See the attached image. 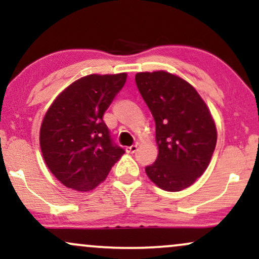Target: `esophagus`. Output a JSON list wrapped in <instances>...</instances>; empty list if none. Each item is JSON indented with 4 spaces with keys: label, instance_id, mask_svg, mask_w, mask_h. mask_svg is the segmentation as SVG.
<instances>
[{
    "label": "esophagus",
    "instance_id": "esophagus-1",
    "mask_svg": "<svg viewBox=\"0 0 259 259\" xmlns=\"http://www.w3.org/2000/svg\"><path fill=\"white\" fill-rule=\"evenodd\" d=\"M125 151H126L127 153H134V152H136V151H138V144L132 145V146H127V147L125 148Z\"/></svg>",
    "mask_w": 259,
    "mask_h": 259
}]
</instances>
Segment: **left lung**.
<instances>
[{"instance_id": "obj_1", "label": "left lung", "mask_w": 259, "mask_h": 259, "mask_svg": "<svg viewBox=\"0 0 259 259\" xmlns=\"http://www.w3.org/2000/svg\"><path fill=\"white\" fill-rule=\"evenodd\" d=\"M138 89L156 123L158 156L146 174L162 190L181 191L204 173L217 127L204 101L186 80L164 70L138 73Z\"/></svg>"}]
</instances>
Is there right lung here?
<instances>
[{
	"label": "right lung",
	"mask_w": 259,
	"mask_h": 259,
	"mask_svg": "<svg viewBox=\"0 0 259 259\" xmlns=\"http://www.w3.org/2000/svg\"><path fill=\"white\" fill-rule=\"evenodd\" d=\"M126 81V73L90 74L56 97L45 114L40 147L45 163L63 185L90 191L125 151L113 142L103 114Z\"/></svg>",
	"instance_id": "add662e5"
}]
</instances>
